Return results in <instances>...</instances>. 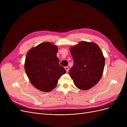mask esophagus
<instances>
[{
    "mask_svg": "<svg viewBox=\"0 0 127 127\" xmlns=\"http://www.w3.org/2000/svg\"><path fill=\"white\" fill-rule=\"evenodd\" d=\"M64 68H65V69L66 70L67 72H68V71H69V68H68V67L66 66V67H64Z\"/></svg>",
    "mask_w": 127,
    "mask_h": 127,
    "instance_id": "obj_1",
    "label": "esophagus"
}]
</instances>
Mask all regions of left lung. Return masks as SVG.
I'll return each mask as SVG.
<instances>
[{"instance_id": "left-lung-1", "label": "left lung", "mask_w": 127, "mask_h": 127, "mask_svg": "<svg viewBox=\"0 0 127 127\" xmlns=\"http://www.w3.org/2000/svg\"><path fill=\"white\" fill-rule=\"evenodd\" d=\"M74 65L69 71L75 86L83 90L93 87L100 80L105 64V58L95 43L80 42L70 48Z\"/></svg>"}]
</instances>
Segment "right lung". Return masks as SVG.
Returning <instances> with one entry per match:
<instances>
[{
  "instance_id": "obj_1",
  "label": "right lung",
  "mask_w": 127,
  "mask_h": 127,
  "mask_svg": "<svg viewBox=\"0 0 127 127\" xmlns=\"http://www.w3.org/2000/svg\"><path fill=\"white\" fill-rule=\"evenodd\" d=\"M58 47L50 42H43L27 53L25 70L32 85L40 91L50 92L59 78L66 72L59 64L57 57Z\"/></svg>"
}]
</instances>
